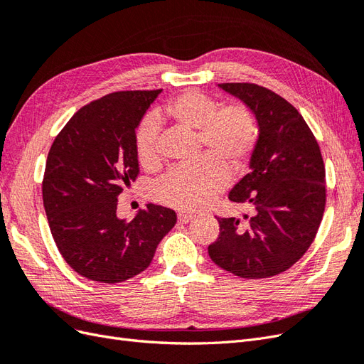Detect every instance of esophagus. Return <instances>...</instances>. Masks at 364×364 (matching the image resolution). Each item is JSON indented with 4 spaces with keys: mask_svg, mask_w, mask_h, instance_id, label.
I'll return each instance as SVG.
<instances>
[{
    "mask_svg": "<svg viewBox=\"0 0 364 364\" xmlns=\"http://www.w3.org/2000/svg\"><path fill=\"white\" fill-rule=\"evenodd\" d=\"M193 218H194L193 214H185V213H179V214H178V220H179V223H182V225L191 222Z\"/></svg>",
    "mask_w": 364,
    "mask_h": 364,
    "instance_id": "34e87169",
    "label": "esophagus"
}]
</instances>
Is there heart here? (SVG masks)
I'll return each mask as SVG.
<instances>
[{
  "instance_id": "obj_1",
  "label": "heart",
  "mask_w": 364,
  "mask_h": 364,
  "mask_svg": "<svg viewBox=\"0 0 364 364\" xmlns=\"http://www.w3.org/2000/svg\"><path fill=\"white\" fill-rule=\"evenodd\" d=\"M156 121H165L185 130H196L200 146L211 151L190 165L170 170L153 185V197L179 209H199L213 202L229 181L228 167L238 171L247 164L257 144L258 127L252 111L241 103L217 107L211 97L186 91L174 97L141 123L135 136L136 158L142 167L158 161Z\"/></svg>"
}]
</instances>
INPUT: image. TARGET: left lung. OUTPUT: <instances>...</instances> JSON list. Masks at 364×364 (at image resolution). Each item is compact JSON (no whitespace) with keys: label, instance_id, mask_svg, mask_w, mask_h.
Returning <instances> with one entry per match:
<instances>
[{"label":"left lung","instance_id":"left-lung-1","mask_svg":"<svg viewBox=\"0 0 364 364\" xmlns=\"http://www.w3.org/2000/svg\"><path fill=\"white\" fill-rule=\"evenodd\" d=\"M218 87L247 106L257 119V144L249 173L229 200L253 215L217 217L220 235L208 253L240 278H269L290 269L311 246L325 211V167L317 141L302 115L278 94L253 83Z\"/></svg>","mask_w":364,"mask_h":364}]
</instances>
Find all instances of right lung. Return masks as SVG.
<instances>
[{
	"instance_id": "add662e5",
	"label": "right lung",
	"mask_w": 364,
	"mask_h": 364,
	"mask_svg": "<svg viewBox=\"0 0 364 364\" xmlns=\"http://www.w3.org/2000/svg\"><path fill=\"white\" fill-rule=\"evenodd\" d=\"M161 92H114L83 106L48 151L42 197L50 230L68 266L91 281L115 284L146 270L178 220L151 203L130 222L117 215V197L139 171L136 127Z\"/></svg>"
}]
</instances>
